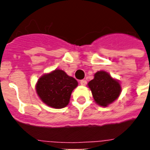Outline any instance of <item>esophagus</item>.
Listing matches in <instances>:
<instances>
[{
	"instance_id": "esophagus-1",
	"label": "esophagus",
	"mask_w": 150,
	"mask_h": 150,
	"mask_svg": "<svg viewBox=\"0 0 150 150\" xmlns=\"http://www.w3.org/2000/svg\"><path fill=\"white\" fill-rule=\"evenodd\" d=\"M79 83H80V84L83 85V86H84V85L87 84V81H86V80H84V79H82V80H80V81H79Z\"/></svg>"
}]
</instances>
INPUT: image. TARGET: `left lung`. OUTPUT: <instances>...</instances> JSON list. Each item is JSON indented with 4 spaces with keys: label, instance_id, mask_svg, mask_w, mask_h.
Instances as JSON below:
<instances>
[{
    "label": "left lung",
    "instance_id": "obj_1",
    "mask_svg": "<svg viewBox=\"0 0 150 150\" xmlns=\"http://www.w3.org/2000/svg\"><path fill=\"white\" fill-rule=\"evenodd\" d=\"M88 87L92 92L95 101L103 107H106L116 100L121 91L119 82L103 71L95 74L94 79L88 83Z\"/></svg>",
    "mask_w": 150,
    "mask_h": 150
}]
</instances>
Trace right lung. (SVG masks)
I'll list each match as a JSON object with an SVG mask.
<instances>
[{"instance_id":"1","label":"right lung","mask_w":150,"mask_h":150,"mask_svg":"<svg viewBox=\"0 0 150 150\" xmlns=\"http://www.w3.org/2000/svg\"><path fill=\"white\" fill-rule=\"evenodd\" d=\"M78 85L76 79L62 70H55L42 76L36 91L43 103L54 108H62L69 104L72 91Z\"/></svg>"}]
</instances>
